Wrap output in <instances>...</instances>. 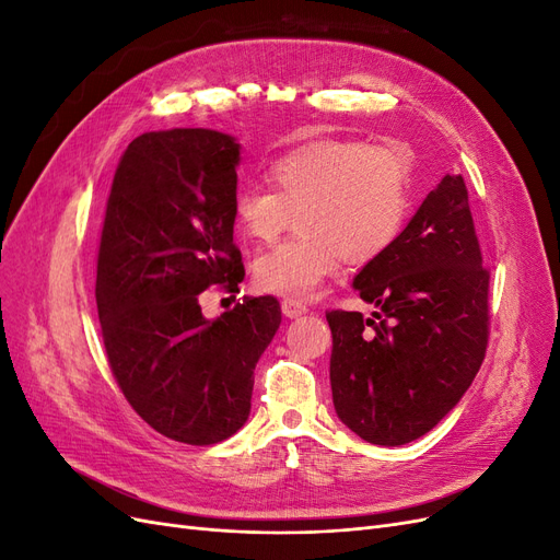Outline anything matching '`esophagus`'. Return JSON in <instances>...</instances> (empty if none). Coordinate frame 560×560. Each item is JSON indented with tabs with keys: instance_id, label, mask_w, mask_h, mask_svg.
Instances as JSON below:
<instances>
[{
	"instance_id": "1",
	"label": "esophagus",
	"mask_w": 560,
	"mask_h": 560,
	"mask_svg": "<svg viewBox=\"0 0 560 560\" xmlns=\"http://www.w3.org/2000/svg\"><path fill=\"white\" fill-rule=\"evenodd\" d=\"M280 308H282V315H284V317H290V319L301 317V315H306V313H308L306 303H301L299 299H284V301L280 303Z\"/></svg>"
}]
</instances>
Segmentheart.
I'll return each instance as SVG.
<instances>
[{
  "instance_id": "obj_1",
  "label": "heart",
  "mask_w": 560,
  "mask_h": 560,
  "mask_svg": "<svg viewBox=\"0 0 560 560\" xmlns=\"http://www.w3.org/2000/svg\"><path fill=\"white\" fill-rule=\"evenodd\" d=\"M273 189L243 186L235 224L252 241H273L296 212L301 233L252 264L261 292L306 299L348 259L364 266L395 245L413 208V173L397 144L317 140L270 163Z\"/></svg>"
}]
</instances>
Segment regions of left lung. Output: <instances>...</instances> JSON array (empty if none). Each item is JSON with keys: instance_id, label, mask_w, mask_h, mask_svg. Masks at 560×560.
Returning a JSON list of instances; mask_svg holds the SVG:
<instances>
[{"instance_id": "8db88e82", "label": "left lung", "mask_w": 560, "mask_h": 560, "mask_svg": "<svg viewBox=\"0 0 560 560\" xmlns=\"http://www.w3.org/2000/svg\"><path fill=\"white\" fill-rule=\"evenodd\" d=\"M488 270L463 175H446L395 245L352 280L371 317L331 311L336 416L376 446L428 434L463 399L488 343Z\"/></svg>"}]
</instances>
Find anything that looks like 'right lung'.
Segmentation results:
<instances>
[{"mask_svg":"<svg viewBox=\"0 0 560 560\" xmlns=\"http://www.w3.org/2000/svg\"><path fill=\"white\" fill-rule=\"evenodd\" d=\"M241 144L208 128L144 132L116 167L97 249L95 299L112 374L138 416L167 439L210 446L249 416L254 366L280 327L273 296L214 319L212 284L238 292L233 245Z\"/></svg>","mask_w":560,"mask_h":560,"instance_id":"add662e5","label":"right lung"}]
</instances>
